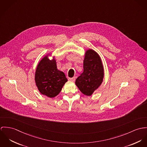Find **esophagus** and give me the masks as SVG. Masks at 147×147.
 Wrapping results in <instances>:
<instances>
[{
    "mask_svg": "<svg viewBox=\"0 0 147 147\" xmlns=\"http://www.w3.org/2000/svg\"><path fill=\"white\" fill-rule=\"evenodd\" d=\"M68 80H69V81L74 82L75 81V80H76V78H75V77H73V78H69L68 79Z\"/></svg>",
    "mask_w": 147,
    "mask_h": 147,
    "instance_id": "34e87169",
    "label": "esophagus"
}]
</instances>
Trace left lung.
Returning <instances> with one entry per match:
<instances>
[{
	"label": "left lung",
	"instance_id": "obj_1",
	"mask_svg": "<svg viewBox=\"0 0 147 147\" xmlns=\"http://www.w3.org/2000/svg\"><path fill=\"white\" fill-rule=\"evenodd\" d=\"M104 70L100 56L92 49L86 50L83 60V72L76 84L82 94L91 96L103 81Z\"/></svg>",
	"mask_w": 147,
	"mask_h": 147
}]
</instances>
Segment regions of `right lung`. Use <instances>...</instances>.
I'll list each match as a JSON object with an SVG mask.
<instances>
[{
    "label": "right lung",
    "mask_w": 147,
    "mask_h": 147,
    "mask_svg": "<svg viewBox=\"0 0 147 147\" xmlns=\"http://www.w3.org/2000/svg\"><path fill=\"white\" fill-rule=\"evenodd\" d=\"M51 52L45 55L39 62L35 73V82L40 93L49 98L56 97L61 92L67 81L65 75L57 67L56 60Z\"/></svg>",
    "instance_id": "obj_1"
}]
</instances>
